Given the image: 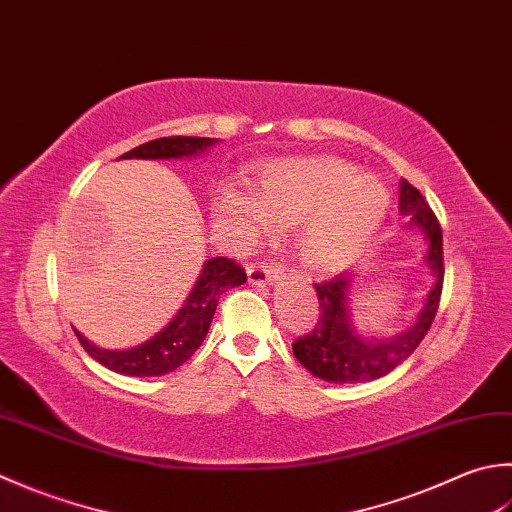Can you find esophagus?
Returning <instances> with one entry per match:
<instances>
[{
	"instance_id": "obj_1",
	"label": "esophagus",
	"mask_w": 512,
	"mask_h": 512,
	"mask_svg": "<svg viewBox=\"0 0 512 512\" xmlns=\"http://www.w3.org/2000/svg\"><path fill=\"white\" fill-rule=\"evenodd\" d=\"M246 275H248V282L255 284V286H270L275 284L277 279L284 277V268L279 266H266V264H250L246 268Z\"/></svg>"
}]
</instances>
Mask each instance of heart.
I'll return each instance as SVG.
<instances>
[{"label": "heart", "mask_w": 512, "mask_h": 512, "mask_svg": "<svg viewBox=\"0 0 512 512\" xmlns=\"http://www.w3.org/2000/svg\"><path fill=\"white\" fill-rule=\"evenodd\" d=\"M390 195L377 177L326 157H288L262 166L250 190L222 186L213 224L235 246H250L270 226H297L295 248L315 270L348 264L388 213Z\"/></svg>", "instance_id": "heart-1"}]
</instances>
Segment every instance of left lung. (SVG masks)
<instances>
[{
	"instance_id": "obj_1",
	"label": "left lung",
	"mask_w": 512,
	"mask_h": 512,
	"mask_svg": "<svg viewBox=\"0 0 512 512\" xmlns=\"http://www.w3.org/2000/svg\"><path fill=\"white\" fill-rule=\"evenodd\" d=\"M399 213L408 217L406 226L424 239L426 253L422 264L433 279V286L424 295L413 326L397 335L375 337L355 322L353 299H350L357 277L355 273H342L328 282L315 284L322 310H319L315 328L293 344V353L310 375L324 379L328 384L373 382V379L388 375L390 370H395L413 355V350L422 344L430 324H433L444 282L442 228L422 193L410 186L406 179L399 182Z\"/></svg>"
}]
</instances>
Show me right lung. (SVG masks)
Segmentation results:
<instances>
[{
  "label": "right lung",
  "mask_w": 512,
  "mask_h": 512,
  "mask_svg": "<svg viewBox=\"0 0 512 512\" xmlns=\"http://www.w3.org/2000/svg\"><path fill=\"white\" fill-rule=\"evenodd\" d=\"M219 144L213 137H162L128 150L119 159H190L206 155L210 148ZM246 282V273L233 259L213 257L206 259L199 270L197 282L190 288L184 304L179 306L173 319L144 344L124 350H110L90 342L73 326L79 344L99 364L128 377H162L173 373L186 359L202 346L204 337L213 322L219 297L226 290L237 288Z\"/></svg>",
  "instance_id": "1"
}]
</instances>
